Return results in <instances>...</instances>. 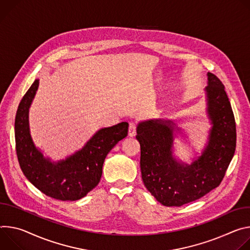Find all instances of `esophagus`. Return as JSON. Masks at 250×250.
Masks as SVG:
<instances>
[{"mask_svg": "<svg viewBox=\"0 0 250 250\" xmlns=\"http://www.w3.org/2000/svg\"><path fill=\"white\" fill-rule=\"evenodd\" d=\"M136 129H137V126H136V123L135 122H130L129 123V131H128V134L130 137H133L136 135Z\"/></svg>", "mask_w": 250, "mask_h": 250, "instance_id": "34e87169", "label": "esophagus"}]
</instances>
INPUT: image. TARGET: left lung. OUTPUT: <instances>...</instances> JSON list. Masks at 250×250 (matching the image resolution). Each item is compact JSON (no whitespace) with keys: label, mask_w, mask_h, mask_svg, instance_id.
Segmentation results:
<instances>
[{"label":"left lung","mask_w":250,"mask_h":250,"mask_svg":"<svg viewBox=\"0 0 250 250\" xmlns=\"http://www.w3.org/2000/svg\"><path fill=\"white\" fill-rule=\"evenodd\" d=\"M208 76V112L212 128L203 155L190 166L172 155L171 120H149L137 127L142 180L163 206L181 207L207 195L220 185L234 155L236 127L230 102L219 78L210 72Z\"/></svg>","instance_id":"obj_1"}]
</instances>
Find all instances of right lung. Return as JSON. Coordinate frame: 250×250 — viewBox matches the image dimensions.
Instances as JSON below:
<instances>
[{
    "label": "right lung",
    "instance_id": "obj_1",
    "mask_svg": "<svg viewBox=\"0 0 250 250\" xmlns=\"http://www.w3.org/2000/svg\"><path fill=\"white\" fill-rule=\"evenodd\" d=\"M36 79L21 98L15 119L16 151L20 167L38 189L61 201H77L99 183L107 154L128 135L127 122L99 130L80 151L51 163L35 147L29 128V108L39 86Z\"/></svg>",
    "mask_w": 250,
    "mask_h": 250
}]
</instances>
